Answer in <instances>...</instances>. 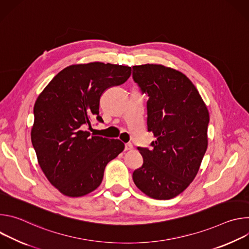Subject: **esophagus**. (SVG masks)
<instances>
[{
	"label": "esophagus",
	"mask_w": 249,
	"mask_h": 249,
	"mask_svg": "<svg viewBox=\"0 0 249 249\" xmlns=\"http://www.w3.org/2000/svg\"><path fill=\"white\" fill-rule=\"evenodd\" d=\"M133 150V145L131 143H128L125 145V151H132Z\"/></svg>",
	"instance_id": "esophagus-1"
}]
</instances>
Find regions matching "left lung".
Returning a JSON list of instances; mask_svg holds the SVG:
<instances>
[{
    "label": "left lung",
    "mask_w": 249,
    "mask_h": 249,
    "mask_svg": "<svg viewBox=\"0 0 249 249\" xmlns=\"http://www.w3.org/2000/svg\"><path fill=\"white\" fill-rule=\"evenodd\" d=\"M133 79L148 92L147 126L153 150L138 148L143 165L136 186L147 196L168 200L196 177L208 147L209 111L198 89L181 72L160 64L133 66Z\"/></svg>",
    "instance_id": "obj_1"
}]
</instances>
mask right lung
I'll return each instance as SVG.
<instances>
[{
  "label": "right lung",
  "instance_id": "add662e5",
  "mask_svg": "<svg viewBox=\"0 0 249 249\" xmlns=\"http://www.w3.org/2000/svg\"><path fill=\"white\" fill-rule=\"evenodd\" d=\"M131 67L91 62L71 65L59 72L34 104L31 142L49 182L63 195L81 197L101 183L106 164L125 146L118 139L86 130L99 116L102 93L124 84Z\"/></svg>",
  "mask_w": 249,
  "mask_h": 249
}]
</instances>
